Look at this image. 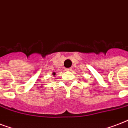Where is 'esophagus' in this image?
Instances as JSON below:
<instances>
[{
  "label": "esophagus",
  "instance_id": "obj_1",
  "mask_svg": "<svg viewBox=\"0 0 128 128\" xmlns=\"http://www.w3.org/2000/svg\"><path fill=\"white\" fill-rule=\"evenodd\" d=\"M65 70H66V71L68 70V71H71L72 70V68H66Z\"/></svg>",
  "mask_w": 128,
  "mask_h": 128
}]
</instances>
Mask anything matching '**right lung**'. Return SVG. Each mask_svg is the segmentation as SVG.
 <instances>
[{
  "mask_svg": "<svg viewBox=\"0 0 128 128\" xmlns=\"http://www.w3.org/2000/svg\"><path fill=\"white\" fill-rule=\"evenodd\" d=\"M54 74H55V73H54Z\"/></svg>",
  "mask_w": 128,
  "mask_h": 128,
  "instance_id": "obj_1",
  "label": "right lung"
}]
</instances>
